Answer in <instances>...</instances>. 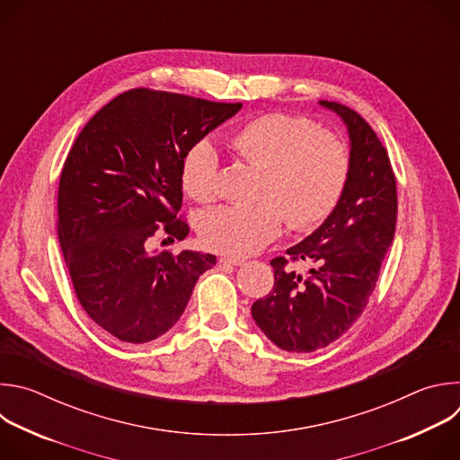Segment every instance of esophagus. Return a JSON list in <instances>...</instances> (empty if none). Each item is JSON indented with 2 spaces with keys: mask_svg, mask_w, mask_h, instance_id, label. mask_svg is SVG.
I'll list each match as a JSON object with an SVG mask.
<instances>
[{
  "mask_svg": "<svg viewBox=\"0 0 460 460\" xmlns=\"http://www.w3.org/2000/svg\"><path fill=\"white\" fill-rule=\"evenodd\" d=\"M220 264H229V266H243L245 260L243 258H236V256H222Z\"/></svg>",
  "mask_w": 460,
  "mask_h": 460,
  "instance_id": "obj_1",
  "label": "esophagus"
}]
</instances>
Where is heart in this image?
Segmentation results:
<instances>
[{
    "mask_svg": "<svg viewBox=\"0 0 460 460\" xmlns=\"http://www.w3.org/2000/svg\"><path fill=\"white\" fill-rule=\"evenodd\" d=\"M229 147L260 169L254 190L260 200L200 217L202 242L220 252H256L279 236L284 218L295 231L318 226L333 213L348 183L349 155L344 142L300 116H256L234 130ZM180 185L194 202L211 204L217 199L218 155L211 142L200 140L185 151Z\"/></svg>",
    "mask_w": 460,
    "mask_h": 460,
    "instance_id": "heart-1",
    "label": "heart"
}]
</instances>
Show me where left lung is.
Masks as SVG:
<instances>
[{
	"label": "left lung",
	"mask_w": 460,
	"mask_h": 460,
	"mask_svg": "<svg viewBox=\"0 0 460 460\" xmlns=\"http://www.w3.org/2000/svg\"><path fill=\"white\" fill-rule=\"evenodd\" d=\"M320 105L348 127L346 189L323 224L288 249L293 261L305 260L311 270L295 273L288 258H273V291L251 307L264 335L291 353L330 346L362 314L397 224V180L375 130L346 105L325 100Z\"/></svg>",
	"instance_id": "left-lung-1"
}]
</instances>
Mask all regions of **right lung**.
Listing matches in <instances>:
<instances>
[{"instance_id":"1","label":"right lung","mask_w":460,"mask_h":460,"mask_svg":"<svg viewBox=\"0 0 460 460\" xmlns=\"http://www.w3.org/2000/svg\"><path fill=\"white\" fill-rule=\"evenodd\" d=\"M242 103L130 89L78 135L58 189V238L85 313L121 342L146 344L181 316L217 264L199 251L149 252L156 231L183 240L180 164Z\"/></svg>"}]
</instances>
